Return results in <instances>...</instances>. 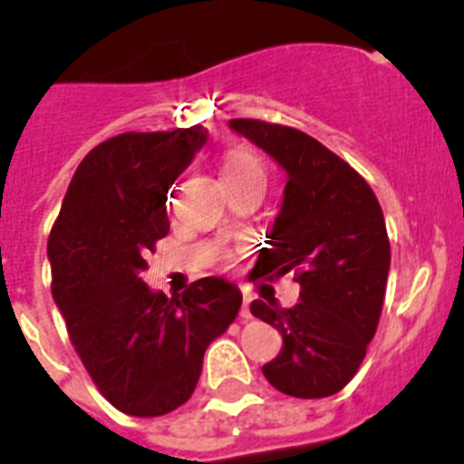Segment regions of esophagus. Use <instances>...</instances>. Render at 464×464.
Masks as SVG:
<instances>
[{
	"mask_svg": "<svg viewBox=\"0 0 464 464\" xmlns=\"http://www.w3.org/2000/svg\"><path fill=\"white\" fill-rule=\"evenodd\" d=\"M249 302H252V295H249V293H245V297H242V311H240L242 320L252 318V311H249Z\"/></svg>",
	"mask_w": 464,
	"mask_h": 464,
	"instance_id": "obj_1",
	"label": "esophagus"
}]
</instances>
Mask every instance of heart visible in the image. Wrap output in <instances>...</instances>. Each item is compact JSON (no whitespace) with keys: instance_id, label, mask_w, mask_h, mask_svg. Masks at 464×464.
<instances>
[{"instance_id":"1","label":"heart","mask_w":464,"mask_h":464,"mask_svg":"<svg viewBox=\"0 0 464 464\" xmlns=\"http://www.w3.org/2000/svg\"><path fill=\"white\" fill-rule=\"evenodd\" d=\"M222 164V176L228 183H240V180L258 179L266 180V167L254 153L245 149H228L219 160Z\"/></svg>"}]
</instances>
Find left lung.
I'll list each match as a JSON object with an SVG mask.
<instances>
[{"label":"left lung","instance_id":"1","mask_svg":"<svg viewBox=\"0 0 464 464\" xmlns=\"http://www.w3.org/2000/svg\"><path fill=\"white\" fill-rule=\"evenodd\" d=\"M228 125L288 176L266 233L270 246L258 252L252 272L276 279L293 270L300 302L291 309L263 300L249 306L284 339L263 375L288 396H332L354 378L382 314L392 261L382 208L369 183L309 134L254 119Z\"/></svg>","mask_w":464,"mask_h":464}]
</instances>
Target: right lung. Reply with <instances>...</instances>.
I'll list each match as a JSON object with an SVG mask.
<instances>
[{"label":"right lung","instance_id":"add662e5","mask_svg":"<svg viewBox=\"0 0 464 464\" xmlns=\"http://www.w3.org/2000/svg\"><path fill=\"white\" fill-rule=\"evenodd\" d=\"M208 141L203 125L123 132L80 162L47 240L52 297L95 387L130 417L180 408L206 348L242 304L236 284L203 276L183 295L141 279L169 233L167 192Z\"/></svg>","mask_w":464,"mask_h":464}]
</instances>
